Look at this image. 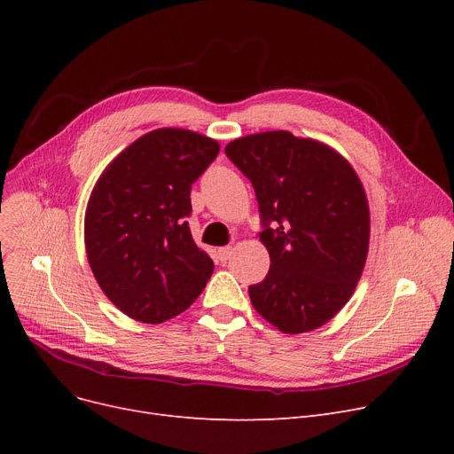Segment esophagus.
<instances>
[{
	"mask_svg": "<svg viewBox=\"0 0 454 454\" xmlns=\"http://www.w3.org/2000/svg\"><path fill=\"white\" fill-rule=\"evenodd\" d=\"M231 252H233V248H231V247H223V248H219V250H217V257H219L221 261H226V259H230Z\"/></svg>",
	"mask_w": 454,
	"mask_h": 454,
	"instance_id": "34e87169",
	"label": "esophagus"
}]
</instances>
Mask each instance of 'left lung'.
I'll return each mask as SVG.
<instances>
[{
    "instance_id": "8db88e82",
    "label": "left lung",
    "mask_w": 454,
    "mask_h": 454,
    "mask_svg": "<svg viewBox=\"0 0 454 454\" xmlns=\"http://www.w3.org/2000/svg\"><path fill=\"white\" fill-rule=\"evenodd\" d=\"M254 185L270 270L255 311L283 333L324 325L348 303L368 254L370 211L353 167L318 141L274 130L224 149Z\"/></svg>"
}]
</instances>
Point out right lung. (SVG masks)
I'll return each mask as SVG.
<instances>
[{
	"instance_id": "add662e5",
	"label": "right lung",
	"mask_w": 454,
	"mask_h": 454,
	"mask_svg": "<svg viewBox=\"0 0 454 454\" xmlns=\"http://www.w3.org/2000/svg\"><path fill=\"white\" fill-rule=\"evenodd\" d=\"M219 154V143L182 129L136 139L95 184L84 241L91 272L127 317L161 324L193 303L213 261L191 237L193 185Z\"/></svg>"
}]
</instances>
